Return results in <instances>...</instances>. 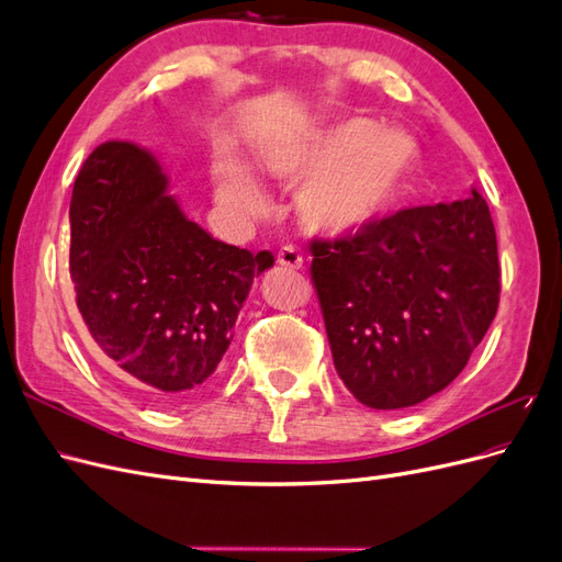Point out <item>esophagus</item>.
Returning <instances> with one entry per match:
<instances>
[{
	"label": "esophagus",
	"mask_w": 562,
	"mask_h": 562,
	"mask_svg": "<svg viewBox=\"0 0 562 562\" xmlns=\"http://www.w3.org/2000/svg\"><path fill=\"white\" fill-rule=\"evenodd\" d=\"M277 262L281 267H285V269H302L304 258H302V252L295 246H283L279 250V255H277Z\"/></svg>",
	"instance_id": "34e87169"
}]
</instances>
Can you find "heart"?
<instances>
[{
  "mask_svg": "<svg viewBox=\"0 0 562 562\" xmlns=\"http://www.w3.org/2000/svg\"><path fill=\"white\" fill-rule=\"evenodd\" d=\"M417 157L411 133L353 116L321 128L269 131L255 147L252 171L277 184L300 182L295 209L307 229L353 236L396 206ZM213 190L236 215L255 217L267 206L258 182L232 155L215 157Z\"/></svg>",
  "mask_w": 562,
  "mask_h": 562,
  "instance_id": "heart-1",
  "label": "heart"
}]
</instances>
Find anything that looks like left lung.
I'll use <instances>...</instances> for the list:
<instances>
[{
	"instance_id": "1",
	"label": "left lung",
	"mask_w": 562,
	"mask_h": 562,
	"mask_svg": "<svg viewBox=\"0 0 562 562\" xmlns=\"http://www.w3.org/2000/svg\"><path fill=\"white\" fill-rule=\"evenodd\" d=\"M310 250L337 375L375 411L443 391L499 307L497 234L479 190Z\"/></svg>"
}]
</instances>
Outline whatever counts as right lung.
Returning <instances> with one entry per match:
<instances>
[{
	"label": "right lung",
	"mask_w": 562,
	"mask_h": 562,
	"mask_svg": "<svg viewBox=\"0 0 562 562\" xmlns=\"http://www.w3.org/2000/svg\"><path fill=\"white\" fill-rule=\"evenodd\" d=\"M151 151L122 140L83 161L70 201V277L98 349L159 405L213 382L252 279L274 255L213 239Z\"/></svg>",
	"instance_id": "obj_1"
}]
</instances>
